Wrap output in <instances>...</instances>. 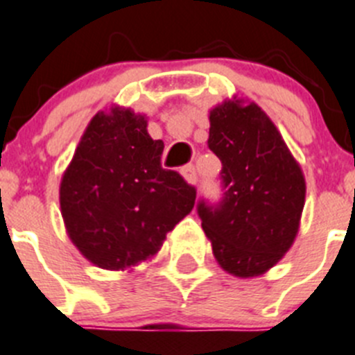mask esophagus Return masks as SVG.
I'll return each instance as SVG.
<instances>
[{
  "label": "esophagus",
  "instance_id": "esophagus-1",
  "mask_svg": "<svg viewBox=\"0 0 355 355\" xmlns=\"http://www.w3.org/2000/svg\"><path fill=\"white\" fill-rule=\"evenodd\" d=\"M181 174H183V178L190 184H197L198 175H197V171H195L193 165H184V167L181 168Z\"/></svg>",
  "mask_w": 355,
  "mask_h": 355
}]
</instances>
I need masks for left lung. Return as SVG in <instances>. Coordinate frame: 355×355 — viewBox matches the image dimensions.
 Here are the masks:
<instances>
[{
    "label": "left lung",
    "mask_w": 355,
    "mask_h": 355,
    "mask_svg": "<svg viewBox=\"0 0 355 355\" xmlns=\"http://www.w3.org/2000/svg\"><path fill=\"white\" fill-rule=\"evenodd\" d=\"M207 146L221 160L223 195L197 204L202 228L226 272L254 277L291 248L305 204L302 168L254 103L211 111Z\"/></svg>",
    "instance_id": "left-lung-1"
}]
</instances>
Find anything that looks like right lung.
<instances>
[{"mask_svg":"<svg viewBox=\"0 0 355 355\" xmlns=\"http://www.w3.org/2000/svg\"><path fill=\"white\" fill-rule=\"evenodd\" d=\"M162 153L130 110L101 111L87 127L60 183V209L73 244L101 268L153 256L193 209L197 188L162 167Z\"/></svg>","mask_w":355,"mask_h":355,"instance_id":"add662e5","label":"right lung"}]
</instances>
